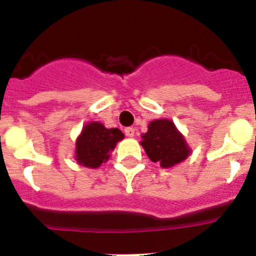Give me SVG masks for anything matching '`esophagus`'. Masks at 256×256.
Segmentation results:
<instances>
[{"mask_svg": "<svg viewBox=\"0 0 256 256\" xmlns=\"http://www.w3.org/2000/svg\"><path fill=\"white\" fill-rule=\"evenodd\" d=\"M124 133H126V136H128V137H133V136H134V130L130 128V126H126V130H124Z\"/></svg>", "mask_w": 256, "mask_h": 256, "instance_id": "1", "label": "esophagus"}]
</instances>
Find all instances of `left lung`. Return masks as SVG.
I'll return each mask as SVG.
<instances>
[{
  "instance_id": "obj_1",
  "label": "left lung",
  "mask_w": 256,
  "mask_h": 256,
  "mask_svg": "<svg viewBox=\"0 0 256 256\" xmlns=\"http://www.w3.org/2000/svg\"><path fill=\"white\" fill-rule=\"evenodd\" d=\"M141 144L151 162H159L162 168H170L190 155L183 136L166 119L151 122L148 133L142 136Z\"/></svg>"
}]
</instances>
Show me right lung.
I'll use <instances>...</instances> for the list:
<instances>
[{"mask_svg": "<svg viewBox=\"0 0 256 256\" xmlns=\"http://www.w3.org/2000/svg\"><path fill=\"white\" fill-rule=\"evenodd\" d=\"M124 134L118 128H105L98 122L88 123L76 140V162L88 168H97L105 162Z\"/></svg>", "mask_w": 256, "mask_h": 256, "instance_id": "1", "label": "right lung"}]
</instances>
